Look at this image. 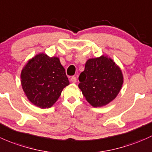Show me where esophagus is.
Here are the masks:
<instances>
[{"instance_id": "obj_1", "label": "esophagus", "mask_w": 152, "mask_h": 152, "mask_svg": "<svg viewBox=\"0 0 152 152\" xmlns=\"http://www.w3.org/2000/svg\"><path fill=\"white\" fill-rule=\"evenodd\" d=\"M70 81L72 83H76L77 82V77L75 76H72L71 78H70Z\"/></svg>"}]
</instances>
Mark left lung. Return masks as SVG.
Returning a JSON list of instances; mask_svg holds the SVG:
<instances>
[{
	"label": "left lung",
	"mask_w": 152,
	"mask_h": 152,
	"mask_svg": "<svg viewBox=\"0 0 152 152\" xmlns=\"http://www.w3.org/2000/svg\"><path fill=\"white\" fill-rule=\"evenodd\" d=\"M78 85L83 96L93 107L104 106L119 93L124 82L119 67L107 56L90 58L79 76Z\"/></svg>",
	"instance_id": "1"
}]
</instances>
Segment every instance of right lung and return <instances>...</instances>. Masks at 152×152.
I'll use <instances>...</instances> for the list:
<instances>
[{"instance_id": "1", "label": "right lung", "mask_w": 152, "mask_h": 152, "mask_svg": "<svg viewBox=\"0 0 152 152\" xmlns=\"http://www.w3.org/2000/svg\"><path fill=\"white\" fill-rule=\"evenodd\" d=\"M21 84L31 103L40 108L52 107L69 84L60 60L39 53L28 61L22 70Z\"/></svg>"}]
</instances>
